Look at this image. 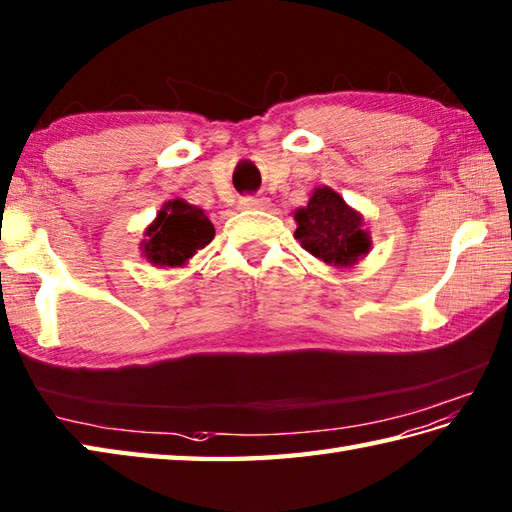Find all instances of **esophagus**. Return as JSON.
I'll return each mask as SVG.
<instances>
[{
    "instance_id": "esophagus-1",
    "label": "esophagus",
    "mask_w": 512,
    "mask_h": 512,
    "mask_svg": "<svg viewBox=\"0 0 512 512\" xmlns=\"http://www.w3.org/2000/svg\"><path fill=\"white\" fill-rule=\"evenodd\" d=\"M238 205H241V210H265L269 201L265 196H243Z\"/></svg>"
}]
</instances>
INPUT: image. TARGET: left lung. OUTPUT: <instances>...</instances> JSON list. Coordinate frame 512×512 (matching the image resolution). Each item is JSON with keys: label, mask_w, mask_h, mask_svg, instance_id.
I'll list each match as a JSON object with an SVG mask.
<instances>
[{"label": "left lung", "mask_w": 512, "mask_h": 512, "mask_svg": "<svg viewBox=\"0 0 512 512\" xmlns=\"http://www.w3.org/2000/svg\"><path fill=\"white\" fill-rule=\"evenodd\" d=\"M296 241L311 256L331 267H351L371 249L362 214L344 203L331 187H316L307 207L294 212Z\"/></svg>", "instance_id": "1"}]
</instances>
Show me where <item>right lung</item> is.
<instances>
[{
	"label": "right lung",
	"instance_id": "add662e5",
	"mask_svg": "<svg viewBox=\"0 0 512 512\" xmlns=\"http://www.w3.org/2000/svg\"><path fill=\"white\" fill-rule=\"evenodd\" d=\"M214 238V225L201 207L183 198L165 203L145 229L141 252L156 267H183Z\"/></svg>",
	"mask_w": 512,
	"mask_h": 512
}]
</instances>
